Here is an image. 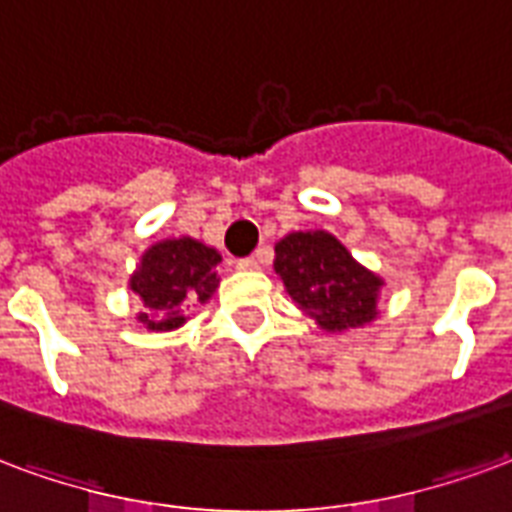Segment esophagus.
<instances>
[{"instance_id": "obj_1", "label": "esophagus", "mask_w": 512, "mask_h": 512, "mask_svg": "<svg viewBox=\"0 0 512 512\" xmlns=\"http://www.w3.org/2000/svg\"><path fill=\"white\" fill-rule=\"evenodd\" d=\"M236 268L238 271H255L257 260L255 257H241V260H236Z\"/></svg>"}]
</instances>
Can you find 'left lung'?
<instances>
[{
    "instance_id": "left-lung-1",
    "label": "left lung",
    "mask_w": 512,
    "mask_h": 512,
    "mask_svg": "<svg viewBox=\"0 0 512 512\" xmlns=\"http://www.w3.org/2000/svg\"><path fill=\"white\" fill-rule=\"evenodd\" d=\"M274 268L282 285L320 328L344 331L372 323L380 276L358 266L331 233H290L276 244Z\"/></svg>"
}]
</instances>
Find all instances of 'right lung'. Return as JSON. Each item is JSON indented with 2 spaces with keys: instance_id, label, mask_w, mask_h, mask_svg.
I'll return each mask as SVG.
<instances>
[{
  "instance_id": "add662e5",
  "label": "right lung",
  "mask_w": 512,
  "mask_h": 512,
  "mask_svg": "<svg viewBox=\"0 0 512 512\" xmlns=\"http://www.w3.org/2000/svg\"><path fill=\"white\" fill-rule=\"evenodd\" d=\"M217 249L195 238H176L151 246L130 279L140 298V323L151 331H173L192 304H203L219 285Z\"/></svg>"
}]
</instances>
